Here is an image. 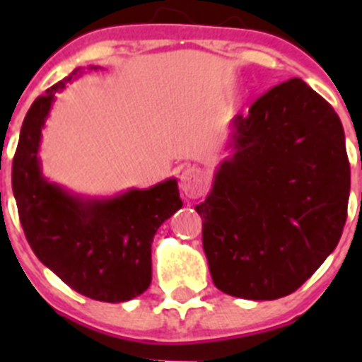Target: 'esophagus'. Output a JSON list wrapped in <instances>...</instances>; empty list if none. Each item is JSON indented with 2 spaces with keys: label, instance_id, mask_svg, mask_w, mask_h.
Returning <instances> with one entry per match:
<instances>
[{
  "label": "esophagus",
  "instance_id": "1",
  "mask_svg": "<svg viewBox=\"0 0 362 362\" xmlns=\"http://www.w3.org/2000/svg\"><path fill=\"white\" fill-rule=\"evenodd\" d=\"M179 187L183 190V194L190 199H197V197L204 196V192L209 188V181L204 177L203 172L199 168H187V170L181 174V179H179Z\"/></svg>",
  "mask_w": 362,
  "mask_h": 362
}]
</instances>
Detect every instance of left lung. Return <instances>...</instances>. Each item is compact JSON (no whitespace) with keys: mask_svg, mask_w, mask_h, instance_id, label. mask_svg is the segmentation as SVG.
Segmentation results:
<instances>
[{"mask_svg":"<svg viewBox=\"0 0 362 362\" xmlns=\"http://www.w3.org/2000/svg\"><path fill=\"white\" fill-rule=\"evenodd\" d=\"M232 124L235 152L196 206L204 254L221 292L279 299L312 277L343 233L350 197L343 124L299 78L270 88Z\"/></svg>","mask_w":362,"mask_h":362,"instance_id":"left-lung-1","label":"left lung"}]
</instances>
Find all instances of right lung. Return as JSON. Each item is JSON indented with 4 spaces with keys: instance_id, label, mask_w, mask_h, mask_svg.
<instances>
[{
    "instance_id": "add662e5",
    "label": "right lung",
    "mask_w": 362,
    "mask_h": 362,
    "mask_svg": "<svg viewBox=\"0 0 362 362\" xmlns=\"http://www.w3.org/2000/svg\"><path fill=\"white\" fill-rule=\"evenodd\" d=\"M79 74L76 69L50 86L27 112L12 163V190L25 238L41 263L81 296L123 303L150 286L153 235L183 201L175 179L110 199H85L43 177L41 130L56 92Z\"/></svg>"
}]
</instances>
